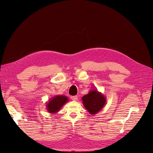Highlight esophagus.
Listing matches in <instances>:
<instances>
[{
	"mask_svg": "<svg viewBox=\"0 0 153 153\" xmlns=\"http://www.w3.org/2000/svg\"><path fill=\"white\" fill-rule=\"evenodd\" d=\"M71 99L73 101H76L77 100V95H74V96H72L71 97Z\"/></svg>",
	"mask_w": 153,
	"mask_h": 153,
	"instance_id": "obj_1",
	"label": "esophagus"
}]
</instances>
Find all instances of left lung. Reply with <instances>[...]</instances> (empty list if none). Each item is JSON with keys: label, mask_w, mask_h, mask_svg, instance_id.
<instances>
[{"label": "left lung", "mask_w": 153, "mask_h": 153, "mask_svg": "<svg viewBox=\"0 0 153 153\" xmlns=\"http://www.w3.org/2000/svg\"><path fill=\"white\" fill-rule=\"evenodd\" d=\"M82 100L86 110L90 114L94 115L105 106L107 99L103 94L94 89L91 90L87 94L84 95Z\"/></svg>", "instance_id": "8db88e82"}]
</instances>
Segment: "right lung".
Wrapping results in <instances>:
<instances>
[{
    "label": "right lung",
    "mask_w": 153,
    "mask_h": 153,
    "mask_svg": "<svg viewBox=\"0 0 153 153\" xmlns=\"http://www.w3.org/2000/svg\"><path fill=\"white\" fill-rule=\"evenodd\" d=\"M68 101V98L65 95H55L46 103V110L50 114H55Z\"/></svg>",
    "instance_id": "right-lung-1"
}]
</instances>
